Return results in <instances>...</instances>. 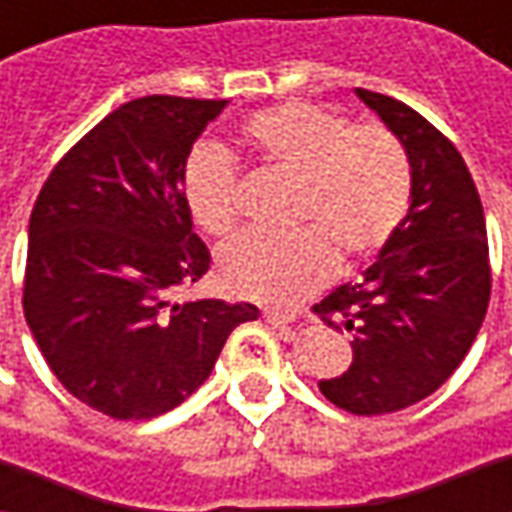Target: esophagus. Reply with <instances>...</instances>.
Listing matches in <instances>:
<instances>
[{
	"mask_svg": "<svg viewBox=\"0 0 512 512\" xmlns=\"http://www.w3.org/2000/svg\"><path fill=\"white\" fill-rule=\"evenodd\" d=\"M265 322L273 327H287L290 322H293V319H290V316H285V313H276V310H265Z\"/></svg>",
	"mask_w": 512,
	"mask_h": 512,
	"instance_id": "34e87169",
	"label": "esophagus"
}]
</instances>
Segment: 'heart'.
Returning a JSON list of instances; mask_svg holds the SVG:
<instances>
[{
    "label": "heart",
    "instance_id": "heart-1",
    "mask_svg": "<svg viewBox=\"0 0 512 512\" xmlns=\"http://www.w3.org/2000/svg\"><path fill=\"white\" fill-rule=\"evenodd\" d=\"M245 139L270 168L299 179L287 236L242 233L216 256L227 293L293 307L316 293L333 259L353 267L402 227L413 179L404 148L379 125H350L336 110L285 102L245 122ZM193 222L225 236L239 222V173L225 150L199 148L182 173Z\"/></svg>",
    "mask_w": 512,
    "mask_h": 512
}]
</instances>
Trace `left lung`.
Returning <instances> with one entry per match:
<instances>
[{
	"label": "left lung",
	"instance_id": "1",
	"mask_svg": "<svg viewBox=\"0 0 512 512\" xmlns=\"http://www.w3.org/2000/svg\"><path fill=\"white\" fill-rule=\"evenodd\" d=\"M410 162V207L359 282L313 310L350 336V367L322 379L325 399L356 416L396 413L436 393L462 364L490 302L479 190L453 142L384 93L356 88Z\"/></svg>",
	"mask_w": 512,
	"mask_h": 512
}]
</instances>
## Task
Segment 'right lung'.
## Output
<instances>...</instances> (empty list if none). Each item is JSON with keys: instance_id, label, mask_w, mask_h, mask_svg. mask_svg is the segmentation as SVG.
I'll return each mask as SVG.
<instances>
[{"instance_id": "obj_1", "label": "right lung", "mask_w": 512, "mask_h": 512, "mask_svg": "<svg viewBox=\"0 0 512 512\" xmlns=\"http://www.w3.org/2000/svg\"><path fill=\"white\" fill-rule=\"evenodd\" d=\"M225 99L145 96L108 113L53 168L28 225L25 319L70 396L110 419H153L210 376L259 307L170 302L210 267L182 173Z\"/></svg>"}]
</instances>
